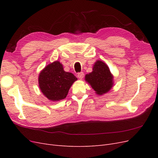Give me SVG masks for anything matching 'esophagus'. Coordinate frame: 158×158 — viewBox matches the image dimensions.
I'll return each mask as SVG.
<instances>
[{
	"label": "esophagus",
	"instance_id": "esophagus-1",
	"mask_svg": "<svg viewBox=\"0 0 158 158\" xmlns=\"http://www.w3.org/2000/svg\"><path fill=\"white\" fill-rule=\"evenodd\" d=\"M84 73L83 72H81V73H79L78 74V77L79 79H82L84 78Z\"/></svg>",
	"mask_w": 158,
	"mask_h": 158
}]
</instances>
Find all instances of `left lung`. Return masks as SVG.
Wrapping results in <instances>:
<instances>
[{
	"instance_id": "left-lung-1",
	"label": "left lung",
	"mask_w": 158,
	"mask_h": 158,
	"mask_svg": "<svg viewBox=\"0 0 158 158\" xmlns=\"http://www.w3.org/2000/svg\"><path fill=\"white\" fill-rule=\"evenodd\" d=\"M85 80L99 95L108 92L113 85V76L107 65L102 60L95 62L93 71L85 76Z\"/></svg>"
}]
</instances>
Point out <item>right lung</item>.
Segmentation results:
<instances>
[{"mask_svg":"<svg viewBox=\"0 0 158 158\" xmlns=\"http://www.w3.org/2000/svg\"><path fill=\"white\" fill-rule=\"evenodd\" d=\"M76 80L77 78L73 73L65 72L59 61L46 66L41 71L38 78L41 92L53 102L64 99Z\"/></svg>","mask_w":158,"mask_h":158,"instance_id":"1","label":"right lung"}]
</instances>
